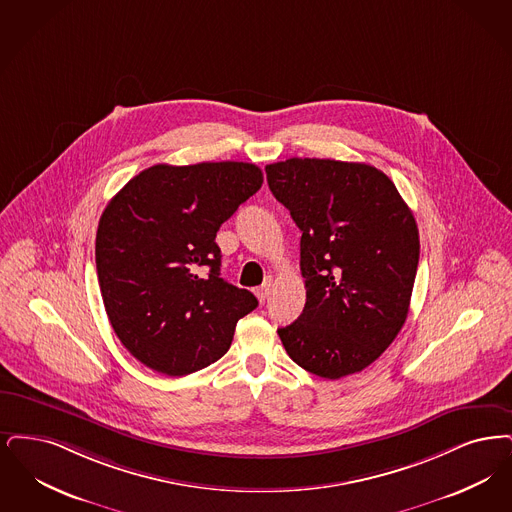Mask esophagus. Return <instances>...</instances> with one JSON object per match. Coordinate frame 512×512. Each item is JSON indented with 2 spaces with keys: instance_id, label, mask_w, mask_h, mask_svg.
Segmentation results:
<instances>
[{
  "instance_id": "obj_1",
  "label": "esophagus",
  "mask_w": 512,
  "mask_h": 512,
  "mask_svg": "<svg viewBox=\"0 0 512 512\" xmlns=\"http://www.w3.org/2000/svg\"><path fill=\"white\" fill-rule=\"evenodd\" d=\"M273 285H275V279H273V277H267L266 281H264V285L256 289V296H258L260 302H266V298L269 296L271 289H273Z\"/></svg>"
}]
</instances>
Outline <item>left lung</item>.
I'll list each match as a JSON object with an SVG mask.
<instances>
[{
    "label": "left lung",
    "mask_w": 512,
    "mask_h": 512,
    "mask_svg": "<svg viewBox=\"0 0 512 512\" xmlns=\"http://www.w3.org/2000/svg\"><path fill=\"white\" fill-rule=\"evenodd\" d=\"M273 197L302 231L306 306L277 329L290 359L323 378L369 367L407 319L419 229L396 185L375 166L289 158L266 166Z\"/></svg>",
    "instance_id": "1"
}]
</instances>
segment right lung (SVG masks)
<instances>
[{"mask_svg": "<svg viewBox=\"0 0 512 512\" xmlns=\"http://www.w3.org/2000/svg\"><path fill=\"white\" fill-rule=\"evenodd\" d=\"M262 183L248 162L156 164L107 204L95 237L103 304L124 348L149 369L183 377L208 367L258 306L220 277L216 233Z\"/></svg>", "mask_w": 512, "mask_h": 512, "instance_id": "1", "label": "right lung"}]
</instances>
